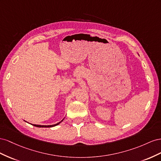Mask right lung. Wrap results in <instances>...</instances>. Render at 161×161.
<instances>
[{"label":"right lung","mask_w":161,"mask_h":161,"mask_svg":"<svg viewBox=\"0 0 161 161\" xmlns=\"http://www.w3.org/2000/svg\"><path fill=\"white\" fill-rule=\"evenodd\" d=\"M61 121H63V120ZM61 122H59L57 124H54V125H33L35 126V127H54V126H56V125H58V124L60 123Z\"/></svg>","instance_id":"1"}]
</instances>
